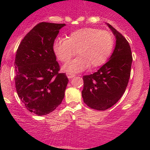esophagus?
Returning a JSON list of instances; mask_svg holds the SVG:
<instances>
[{"label": "esophagus", "mask_w": 150, "mask_h": 150, "mask_svg": "<svg viewBox=\"0 0 150 150\" xmlns=\"http://www.w3.org/2000/svg\"><path fill=\"white\" fill-rule=\"evenodd\" d=\"M67 76H68V77L69 79H71V78H73V77H74L75 76V74H73V73H67Z\"/></svg>", "instance_id": "34e87169"}]
</instances>
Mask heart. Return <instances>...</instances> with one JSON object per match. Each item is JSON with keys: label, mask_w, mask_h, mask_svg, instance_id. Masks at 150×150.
<instances>
[{"label": "heart", "mask_w": 150, "mask_h": 150, "mask_svg": "<svg viewBox=\"0 0 150 150\" xmlns=\"http://www.w3.org/2000/svg\"><path fill=\"white\" fill-rule=\"evenodd\" d=\"M114 46L112 33L95 28H84L75 31L68 39H58L53 44L58 59L67 63L75 56L79 57L65 64L63 70L67 73H77L89 67L95 68L107 61Z\"/></svg>", "instance_id": "1"}]
</instances>
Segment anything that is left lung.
Listing matches in <instances>:
<instances>
[{
    "mask_svg": "<svg viewBox=\"0 0 150 150\" xmlns=\"http://www.w3.org/2000/svg\"><path fill=\"white\" fill-rule=\"evenodd\" d=\"M108 27L116 36L114 51L98 71L84 75L82 91L83 101L93 109L104 111L113 106L124 94L131 72L132 56L126 39L109 24Z\"/></svg>",
    "mask_w": 150,
    "mask_h": 150,
    "instance_id": "8db88e82",
    "label": "left lung"
}]
</instances>
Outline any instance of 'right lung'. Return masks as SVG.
<instances>
[{
	"instance_id": "obj_1",
	"label": "right lung",
	"mask_w": 150,
	"mask_h": 150,
	"mask_svg": "<svg viewBox=\"0 0 150 150\" xmlns=\"http://www.w3.org/2000/svg\"><path fill=\"white\" fill-rule=\"evenodd\" d=\"M65 24L41 22L23 38L15 60V82L25 107L38 116L46 115L61 104L68 82L60 73L53 44Z\"/></svg>"
}]
</instances>
